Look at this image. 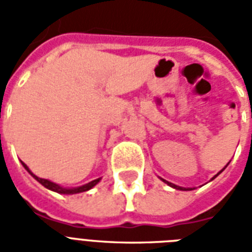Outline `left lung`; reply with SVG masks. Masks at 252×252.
<instances>
[{"label": "left lung", "instance_id": "8db88e82", "mask_svg": "<svg viewBox=\"0 0 252 252\" xmlns=\"http://www.w3.org/2000/svg\"><path fill=\"white\" fill-rule=\"evenodd\" d=\"M227 166V165H226ZM226 166H225V167H226ZM225 167L222 168V170H221V171L219 172V174H217V175H220V174H221V172L223 171V170H225ZM217 175H215L213 176V178H212V179H215L216 176ZM161 180H163V182H165V183H167L168 186H170V187H172V188H175V189H180V191H189V189H186V188H183V187H179V186H176V184H172V183H170V182H167V180H165V179H162L161 178Z\"/></svg>", "mask_w": 252, "mask_h": 252}]
</instances>
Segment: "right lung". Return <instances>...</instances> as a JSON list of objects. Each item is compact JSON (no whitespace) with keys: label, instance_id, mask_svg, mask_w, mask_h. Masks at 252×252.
<instances>
[{"label":"right lung","instance_id":"add662e5","mask_svg":"<svg viewBox=\"0 0 252 252\" xmlns=\"http://www.w3.org/2000/svg\"><path fill=\"white\" fill-rule=\"evenodd\" d=\"M22 165H23V167L27 170V171L31 174V175L35 178V179L39 182V183L41 184V186H44L45 188H48V189H51V191L53 192H57V193H64V195H73V193H80V192H85V191H89V189H91V188L94 187L95 184H98V182L100 180V178L99 179H95L93 180V182H90V183L87 184H84V186H81V187H76V188H64L61 187V186H59V184L53 183V182H51V180L48 179H41V178H39V176L33 175L32 172L30 171V168L27 167V165L26 163H23L22 162Z\"/></svg>","mask_w":252,"mask_h":252}]
</instances>
